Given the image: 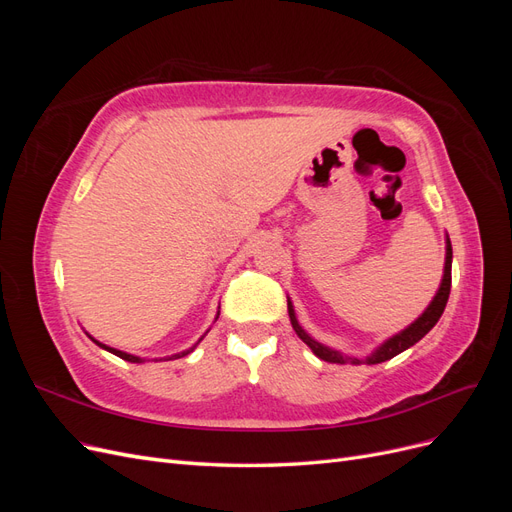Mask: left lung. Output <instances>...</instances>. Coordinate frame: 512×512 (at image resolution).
<instances>
[{"label": "left lung", "mask_w": 512, "mask_h": 512, "mask_svg": "<svg viewBox=\"0 0 512 512\" xmlns=\"http://www.w3.org/2000/svg\"><path fill=\"white\" fill-rule=\"evenodd\" d=\"M451 265H453V247H451V239H448L446 235V258H444V275H442V282H440V288L436 292V297L431 299V303L427 305L425 312L418 316L410 327H406L404 331L395 333L393 337L384 339V342L371 352L369 356H365V359H356V356H348L344 352H339L335 348H329L324 346L320 342H316V339L309 335L301 324L297 320V314H294V305L292 301L288 299V316H290V324L294 333H297L303 342L312 348V352L318 356V359L327 361V363H339V365H346V363H352V365H359V363H367V365H376V363H384L393 359V356H397L399 352L408 350L410 346H414L416 342H421V339L436 327V322L440 320L444 307H446V301H448V294H451Z\"/></svg>", "instance_id": "left-lung-1"}]
</instances>
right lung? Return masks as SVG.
<instances>
[{
	"label": "right lung",
	"instance_id": "obj_1",
	"mask_svg": "<svg viewBox=\"0 0 512 512\" xmlns=\"http://www.w3.org/2000/svg\"><path fill=\"white\" fill-rule=\"evenodd\" d=\"M218 316H220V312H218ZM218 316H215V320H218ZM209 333V331H207ZM91 337V335H89ZM205 337V335H203ZM203 337H200V339H203ZM200 339H198V342L192 346V348H188V350H183V352H177V354H170V356H166V359L164 361H170V359H179V356H185V354H190L198 344H200ZM91 342H96L100 348H104L106 352H113L115 356H119V359H123V361H130V363H143L145 359H141V356H136V354H128V352H123V350H117V348H111V346H106V344H102V342H98V339H94V337H91ZM158 361V359H156ZM162 361V359H160Z\"/></svg>",
	"mask_w": 512,
	"mask_h": 512
}]
</instances>
